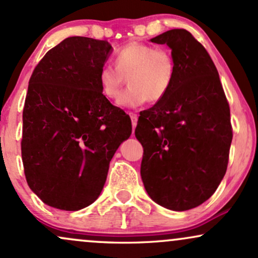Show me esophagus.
<instances>
[{
  "mask_svg": "<svg viewBox=\"0 0 258 258\" xmlns=\"http://www.w3.org/2000/svg\"><path fill=\"white\" fill-rule=\"evenodd\" d=\"M130 117H131V121H132V127L133 128H136V126H137V121H138V115L135 114V112H128Z\"/></svg>",
  "mask_w": 258,
  "mask_h": 258,
  "instance_id": "34e87169",
  "label": "esophagus"
}]
</instances>
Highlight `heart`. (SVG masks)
Returning <instances> with one entry per match:
<instances>
[{
  "mask_svg": "<svg viewBox=\"0 0 258 258\" xmlns=\"http://www.w3.org/2000/svg\"><path fill=\"white\" fill-rule=\"evenodd\" d=\"M115 65L104 64L100 68L98 84L105 98L115 99L127 78L130 86L117 98V105L136 108L147 100L160 102L172 88L176 64L166 49L130 42L117 51Z\"/></svg>",
  "mask_w": 258,
  "mask_h": 258,
  "instance_id": "obj_1",
  "label": "heart"
}]
</instances>
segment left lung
<instances>
[{
  "mask_svg": "<svg viewBox=\"0 0 258 258\" xmlns=\"http://www.w3.org/2000/svg\"><path fill=\"white\" fill-rule=\"evenodd\" d=\"M171 48L176 75L164 99L141 112V176L159 205L185 211L215 193L226 174L233 131L218 72L205 47L184 29L152 38Z\"/></svg>",
  "mask_w": 258,
  "mask_h": 258,
  "instance_id": "1",
  "label": "left lung"
}]
</instances>
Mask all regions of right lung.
<instances>
[{
	"mask_svg": "<svg viewBox=\"0 0 258 258\" xmlns=\"http://www.w3.org/2000/svg\"><path fill=\"white\" fill-rule=\"evenodd\" d=\"M110 43L65 38L44 54L23 110L26 182L47 205L78 211L99 197L109 164L131 136V120L103 96L98 73Z\"/></svg>",
	"mask_w": 258,
	"mask_h": 258,
	"instance_id": "1",
	"label": "right lung"
}]
</instances>
